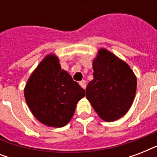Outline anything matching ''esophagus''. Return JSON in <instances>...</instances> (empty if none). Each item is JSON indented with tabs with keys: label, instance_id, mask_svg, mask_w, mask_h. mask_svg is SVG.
I'll list each match as a JSON object with an SVG mask.
<instances>
[{
	"label": "esophagus",
	"instance_id": "34e87169",
	"mask_svg": "<svg viewBox=\"0 0 157 157\" xmlns=\"http://www.w3.org/2000/svg\"><path fill=\"white\" fill-rule=\"evenodd\" d=\"M79 84H80V86H81V87H82V88L86 89V81H85V80H82V81H80V82H79Z\"/></svg>",
	"mask_w": 157,
	"mask_h": 157
}]
</instances>
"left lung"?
<instances>
[{
	"instance_id": "1",
	"label": "left lung",
	"mask_w": 157,
	"mask_h": 157,
	"mask_svg": "<svg viewBox=\"0 0 157 157\" xmlns=\"http://www.w3.org/2000/svg\"><path fill=\"white\" fill-rule=\"evenodd\" d=\"M94 79L86 98L99 117L114 121L124 116L134 101L137 80L129 65L105 49L93 62Z\"/></svg>"
}]
</instances>
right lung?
I'll return each instance as SVG.
<instances>
[{"label":"right lung","mask_w":157,"mask_h":157,"mask_svg":"<svg viewBox=\"0 0 157 157\" xmlns=\"http://www.w3.org/2000/svg\"><path fill=\"white\" fill-rule=\"evenodd\" d=\"M86 90L61 68L54 55L44 59L28 79L24 96L31 112L48 126H65Z\"/></svg>","instance_id":"right-lung-1"}]
</instances>
